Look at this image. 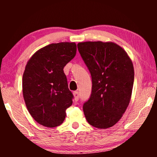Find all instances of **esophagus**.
Wrapping results in <instances>:
<instances>
[{
    "instance_id": "esophagus-1",
    "label": "esophagus",
    "mask_w": 157,
    "mask_h": 157,
    "mask_svg": "<svg viewBox=\"0 0 157 157\" xmlns=\"http://www.w3.org/2000/svg\"><path fill=\"white\" fill-rule=\"evenodd\" d=\"M74 98L75 101H78L79 99V93L78 91H74Z\"/></svg>"
}]
</instances>
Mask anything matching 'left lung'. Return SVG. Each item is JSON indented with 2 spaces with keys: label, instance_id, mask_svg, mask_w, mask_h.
Segmentation results:
<instances>
[{
  "label": "left lung",
  "instance_id": "obj_1",
  "mask_svg": "<svg viewBox=\"0 0 157 157\" xmlns=\"http://www.w3.org/2000/svg\"><path fill=\"white\" fill-rule=\"evenodd\" d=\"M77 47L92 80L91 96L83 106L86 119L94 127H111L129 104L134 80L132 62L114 43L88 41Z\"/></svg>",
  "mask_w": 157,
  "mask_h": 157
}]
</instances>
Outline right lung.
Here are the masks:
<instances>
[{
    "label": "right lung",
    "instance_id": "add662e5",
    "mask_svg": "<svg viewBox=\"0 0 157 157\" xmlns=\"http://www.w3.org/2000/svg\"><path fill=\"white\" fill-rule=\"evenodd\" d=\"M76 53L75 43L51 44L33 54L23 76V94L30 114L47 127L63 123L74 95L63 68Z\"/></svg>",
    "mask_w": 157,
    "mask_h": 157
}]
</instances>
